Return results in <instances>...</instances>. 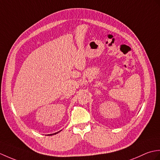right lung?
<instances>
[{
  "label": "right lung",
  "instance_id": "obj_1",
  "mask_svg": "<svg viewBox=\"0 0 160 160\" xmlns=\"http://www.w3.org/2000/svg\"><path fill=\"white\" fill-rule=\"evenodd\" d=\"M60 131H58V132H55V133H53V134H48V135H56V134H57V133H58V132H59Z\"/></svg>",
  "mask_w": 160,
  "mask_h": 160
}]
</instances>
